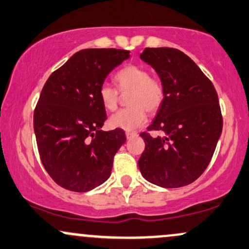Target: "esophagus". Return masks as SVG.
I'll return each instance as SVG.
<instances>
[{"label": "esophagus", "instance_id": "34e87169", "mask_svg": "<svg viewBox=\"0 0 249 249\" xmlns=\"http://www.w3.org/2000/svg\"><path fill=\"white\" fill-rule=\"evenodd\" d=\"M125 134H126V138H127V139L133 138V137L138 136V133H137V132H126Z\"/></svg>", "mask_w": 249, "mask_h": 249}]
</instances>
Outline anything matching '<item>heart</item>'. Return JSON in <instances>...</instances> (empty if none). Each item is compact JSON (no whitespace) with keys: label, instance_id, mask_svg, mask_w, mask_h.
<instances>
[{"label":"heart","instance_id":"b5f03b06","mask_svg":"<svg viewBox=\"0 0 249 249\" xmlns=\"http://www.w3.org/2000/svg\"><path fill=\"white\" fill-rule=\"evenodd\" d=\"M115 83L121 92H128L131 107L123 108L111 116L110 125L124 131H133L146 123V110L153 112L164 99V87L156 77H151L146 68L126 65L115 75ZM111 85L104 84L99 89V99L107 110L113 111L119 102V92Z\"/></svg>","mask_w":249,"mask_h":249}]
</instances>
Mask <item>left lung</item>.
Segmentation results:
<instances>
[{
    "label": "left lung",
    "mask_w": 249,
    "mask_h": 249,
    "mask_svg": "<svg viewBox=\"0 0 249 249\" xmlns=\"http://www.w3.org/2000/svg\"><path fill=\"white\" fill-rule=\"evenodd\" d=\"M141 58L156 70L164 99L147 131L138 160L142 176L165 188L190 185L206 170L221 136L222 116L212 82L182 51L145 48Z\"/></svg>",
    "instance_id": "1"
}]
</instances>
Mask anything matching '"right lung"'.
Wrapping results in <instances>:
<instances>
[{
  "instance_id": "1",
  "label": "right lung",
  "mask_w": 249,
  "mask_h": 249,
  "mask_svg": "<svg viewBox=\"0 0 249 249\" xmlns=\"http://www.w3.org/2000/svg\"><path fill=\"white\" fill-rule=\"evenodd\" d=\"M130 57L121 49H84L51 73L34 112L37 147L56 184L88 192L107 181L113 157L126 142L124 131H102L107 112L99 89Z\"/></svg>"
}]
</instances>
